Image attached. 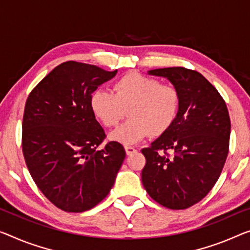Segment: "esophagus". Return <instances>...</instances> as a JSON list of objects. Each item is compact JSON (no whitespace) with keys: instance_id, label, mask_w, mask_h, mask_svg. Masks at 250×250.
<instances>
[{"instance_id":"obj_1","label":"esophagus","mask_w":250,"mask_h":250,"mask_svg":"<svg viewBox=\"0 0 250 250\" xmlns=\"http://www.w3.org/2000/svg\"><path fill=\"white\" fill-rule=\"evenodd\" d=\"M125 151H126V154L130 155V154H133V153L136 152V148L134 147V146H130V145H126Z\"/></svg>"}]
</instances>
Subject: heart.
<instances>
[{
    "mask_svg": "<svg viewBox=\"0 0 250 250\" xmlns=\"http://www.w3.org/2000/svg\"><path fill=\"white\" fill-rule=\"evenodd\" d=\"M115 94L96 89L90 109L105 126H116L127 110L129 120L109 134V140L124 145L136 144L149 134L159 136L173 125L180 109V94L174 86L159 79L129 72L118 79Z\"/></svg>",
    "mask_w": 250,
    "mask_h": 250,
    "instance_id": "obj_1",
    "label": "heart"
}]
</instances>
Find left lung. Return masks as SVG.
<instances>
[{"label": "left lung", "mask_w": 250, "mask_h": 250, "mask_svg": "<svg viewBox=\"0 0 250 250\" xmlns=\"http://www.w3.org/2000/svg\"><path fill=\"white\" fill-rule=\"evenodd\" d=\"M148 75L170 80L180 94V109L173 125L142 149L146 159L142 182L149 197L165 208H190L209 193L224 168L230 138L227 106L195 70L172 67Z\"/></svg>", "instance_id": "obj_1"}]
</instances>
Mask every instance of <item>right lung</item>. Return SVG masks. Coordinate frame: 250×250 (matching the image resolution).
<instances>
[{
    "label": "right lung",
    "mask_w": 250,
    "mask_h": 250,
    "mask_svg": "<svg viewBox=\"0 0 250 250\" xmlns=\"http://www.w3.org/2000/svg\"><path fill=\"white\" fill-rule=\"evenodd\" d=\"M117 70L67 61L33 88L22 123V151L33 181L66 212L97 206L112 189L125 159L117 142L105 138L90 109V96Z\"/></svg>",
    "instance_id": "obj_1"
}]
</instances>
